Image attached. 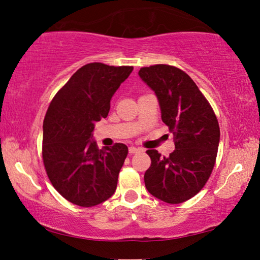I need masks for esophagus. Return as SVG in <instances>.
I'll return each mask as SVG.
<instances>
[{
    "instance_id": "esophagus-1",
    "label": "esophagus",
    "mask_w": 260,
    "mask_h": 260,
    "mask_svg": "<svg viewBox=\"0 0 260 260\" xmlns=\"http://www.w3.org/2000/svg\"><path fill=\"white\" fill-rule=\"evenodd\" d=\"M141 150H142V149H141V148H136V147H129V149H128V151H129L131 155H132V153L139 152V151H141Z\"/></svg>"
}]
</instances>
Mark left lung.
Wrapping results in <instances>:
<instances>
[{
  "instance_id": "1",
  "label": "left lung",
  "mask_w": 260,
  "mask_h": 260,
  "mask_svg": "<svg viewBox=\"0 0 260 260\" xmlns=\"http://www.w3.org/2000/svg\"><path fill=\"white\" fill-rule=\"evenodd\" d=\"M157 96L161 120L174 135L175 150L160 157L147 150L151 165L144 173L148 191L179 204L199 192L212 172L220 141L217 117L192 79L181 70L158 64L139 71Z\"/></svg>"
}]
</instances>
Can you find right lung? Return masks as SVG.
Masks as SVG:
<instances>
[{
    "instance_id": "right-lung-1",
    "label": "right lung",
    "mask_w": 260,
    "mask_h": 260,
    "mask_svg": "<svg viewBox=\"0 0 260 260\" xmlns=\"http://www.w3.org/2000/svg\"><path fill=\"white\" fill-rule=\"evenodd\" d=\"M133 67L87 64L55 95L43 120L42 157L48 178L64 199L90 208L111 197L128 148L99 149L95 124L107 118L110 102Z\"/></svg>"
}]
</instances>
